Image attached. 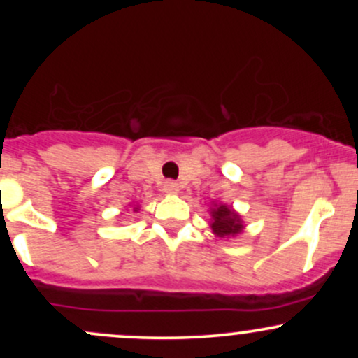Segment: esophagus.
I'll list each match as a JSON object with an SVG mask.
<instances>
[{
  "label": "esophagus",
  "mask_w": 358,
  "mask_h": 358,
  "mask_svg": "<svg viewBox=\"0 0 358 358\" xmlns=\"http://www.w3.org/2000/svg\"><path fill=\"white\" fill-rule=\"evenodd\" d=\"M163 190H165L166 193H176L178 192V183L168 180V182H165V185H163Z\"/></svg>",
  "instance_id": "34e87169"
}]
</instances>
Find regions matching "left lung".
Here are the masks:
<instances>
[{
    "label": "left lung",
    "instance_id": "obj_1",
    "mask_svg": "<svg viewBox=\"0 0 358 358\" xmlns=\"http://www.w3.org/2000/svg\"><path fill=\"white\" fill-rule=\"evenodd\" d=\"M212 231L219 237L236 236L242 231L241 217L227 205H219L212 210Z\"/></svg>",
    "mask_w": 358,
    "mask_h": 358
}]
</instances>
